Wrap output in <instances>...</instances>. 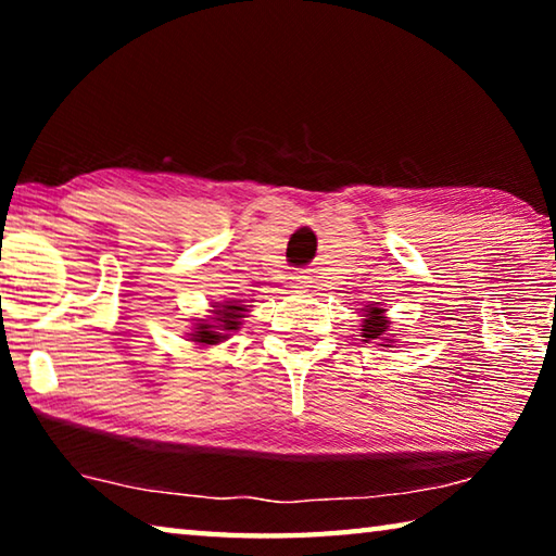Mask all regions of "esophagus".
Returning <instances> with one entry per match:
<instances>
[{"label": "esophagus", "mask_w": 556, "mask_h": 556, "mask_svg": "<svg viewBox=\"0 0 556 556\" xmlns=\"http://www.w3.org/2000/svg\"><path fill=\"white\" fill-rule=\"evenodd\" d=\"M299 285H301V287H312V277H306V275L299 277Z\"/></svg>", "instance_id": "34e87169"}]
</instances>
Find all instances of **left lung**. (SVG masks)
I'll return each instance as SVG.
<instances>
[{
	"label": "left lung",
	"mask_w": 556,
	"mask_h": 556,
	"mask_svg": "<svg viewBox=\"0 0 556 556\" xmlns=\"http://www.w3.org/2000/svg\"><path fill=\"white\" fill-rule=\"evenodd\" d=\"M388 331V318L382 316V308H370L368 318H365V326H363V338L365 341H380V338ZM384 343H390L388 338H382Z\"/></svg>",
	"instance_id": "left-lung-1"
}]
</instances>
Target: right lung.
<instances>
[{
    "instance_id": "1",
    "label": "right lung",
    "mask_w": 556,
    "mask_h": 556,
    "mask_svg": "<svg viewBox=\"0 0 556 556\" xmlns=\"http://www.w3.org/2000/svg\"><path fill=\"white\" fill-rule=\"evenodd\" d=\"M242 312H244V308L240 304H235V301H228V304L218 306L213 312L215 314V321L213 323H218L219 326L213 327L212 324H199V328H195V333H191L193 341L208 343V345L220 343L223 338H225L220 331H238Z\"/></svg>"
}]
</instances>
